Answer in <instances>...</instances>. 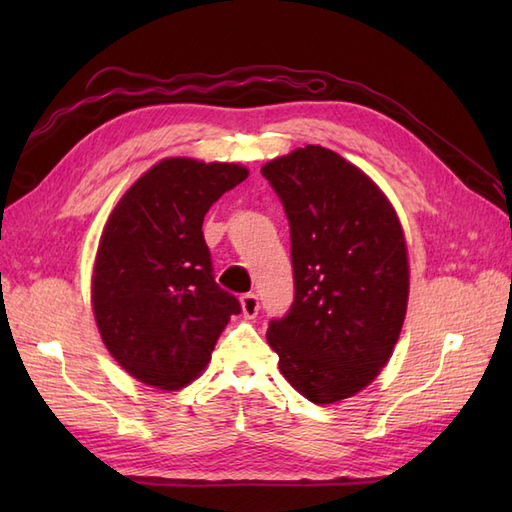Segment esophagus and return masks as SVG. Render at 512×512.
Returning a JSON list of instances; mask_svg holds the SVG:
<instances>
[{
    "mask_svg": "<svg viewBox=\"0 0 512 512\" xmlns=\"http://www.w3.org/2000/svg\"><path fill=\"white\" fill-rule=\"evenodd\" d=\"M241 307H243V316H245V318H250V320L256 318L258 307H260L256 294H254V292L243 294V297H241Z\"/></svg>",
    "mask_w": 512,
    "mask_h": 512,
    "instance_id": "esophagus-1",
    "label": "esophagus"
}]
</instances>
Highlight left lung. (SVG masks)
Wrapping results in <instances>:
<instances>
[{"instance_id": "8db88e82", "label": "left lung", "mask_w": 512, "mask_h": 512, "mask_svg": "<svg viewBox=\"0 0 512 512\" xmlns=\"http://www.w3.org/2000/svg\"><path fill=\"white\" fill-rule=\"evenodd\" d=\"M290 224L294 301L269 322L280 371L314 404H335L374 380L406 318L404 230L363 170L307 145L262 166Z\"/></svg>"}]
</instances>
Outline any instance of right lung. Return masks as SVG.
Instances as JSON below:
<instances>
[{
  "instance_id": "right-lung-1",
  "label": "right lung",
  "mask_w": 512,
  "mask_h": 512,
  "mask_svg": "<svg viewBox=\"0 0 512 512\" xmlns=\"http://www.w3.org/2000/svg\"><path fill=\"white\" fill-rule=\"evenodd\" d=\"M247 177L222 162L166 158L123 194L108 218L91 280L102 342L130 376L164 391L192 382L232 314L203 235L209 207Z\"/></svg>"
}]
</instances>
